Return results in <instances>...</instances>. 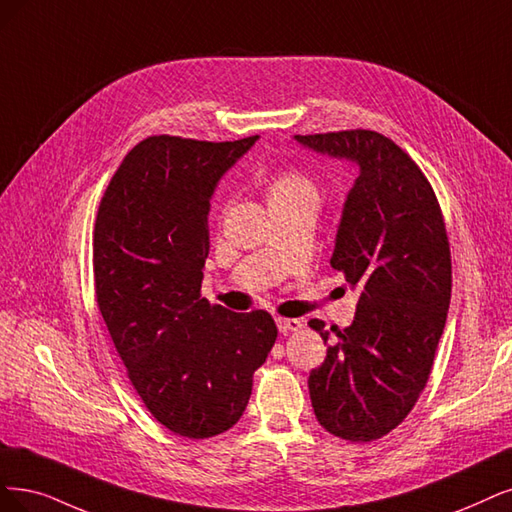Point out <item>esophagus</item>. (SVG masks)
I'll list each match as a JSON object with an SVG mask.
<instances>
[{"mask_svg": "<svg viewBox=\"0 0 512 512\" xmlns=\"http://www.w3.org/2000/svg\"><path fill=\"white\" fill-rule=\"evenodd\" d=\"M276 325H278V331L280 333H291V331H297L301 329V320L297 318H276Z\"/></svg>", "mask_w": 512, "mask_h": 512, "instance_id": "34e87169", "label": "esophagus"}]
</instances>
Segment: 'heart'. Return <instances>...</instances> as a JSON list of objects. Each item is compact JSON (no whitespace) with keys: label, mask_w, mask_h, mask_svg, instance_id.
Wrapping results in <instances>:
<instances>
[{"label":"heart","mask_w":512,"mask_h":512,"mask_svg":"<svg viewBox=\"0 0 512 512\" xmlns=\"http://www.w3.org/2000/svg\"><path fill=\"white\" fill-rule=\"evenodd\" d=\"M289 198H314L316 187L312 179L297 173V170H280L268 185V202L270 200H289Z\"/></svg>","instance_id":"1"}]
</instances>
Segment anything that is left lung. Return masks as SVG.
<instances>
[{
  "mask_svg": "<svg viewBox=\"0 0 512 512\" xmlns=\"http://www.w3.org/2000/svg\"><path fill=\"white\" fill-rule=\"evenodd\" d=\"M295 141L358 168L331 257L358 291L356 316L344 331L331 329L335 339L323 320H310L331 346L308 388L325 430L352 443L375 441L420 399L445 329L451 255L441 206L420 166L380 132Z\"/></svg>",
  "mask_w": 512,
  "mask_h": 512,
  "instance_id": "obj_1",
  "label": "left lung"
}]
</instances>
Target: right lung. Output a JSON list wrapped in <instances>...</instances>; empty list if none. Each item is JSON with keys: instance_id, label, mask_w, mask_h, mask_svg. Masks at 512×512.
<instances>
[{"instance_id": "add662e5", "label": "right lung", "mask_w": 512, "mask_h": 512, "mask_svg": "<svg viewBox=\"0 0 512 512\" xmlns=\"http://www.w3.org/2000/svg\"><path fill=\"white\" fill-rule=\"evenodd\" d=\"M257 139L147 137L111 177L94 223V291L113 346L151 415L187 439L240 420L278 335L268 312L200 297L211 198Z\"/></svg>"}]
</instances>
